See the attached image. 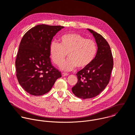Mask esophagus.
<instances>
[{
    "instance_id": "esophagus-1",
    "label": "esophagus",
    "mask_w": 135,
    "mask_h": 135,
    "mask_svg": "<svg viewBox=\"0 0 135 135\" xmlns=\"http://www.w3.org/2000/svg\"><path fill=\"white\" fill-rule=\"evenodd\" d=\"M69 75V74H67V73H62V76H68Z\"/></svg>"
}]
</instances>
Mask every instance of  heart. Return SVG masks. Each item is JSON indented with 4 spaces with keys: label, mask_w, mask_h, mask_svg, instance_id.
<instances>
[{
    "label": "heart",
    "mask_w": 135,
    "mask_h": 135,
    "mask_svg": "<svg viewBox=\"0 0 135 135\" xmlns=\"http://www.w3.org/2000/svg\"><path fill=\"white\" fill-rule=\"evenodd\" d=\"M51 59L56 65H60L65 58L69 59L60 67L64 71H71L76 67L79 69L89 66L97 53V46L92 40H88L79 33H68L60 38V44L53 41L50 47Z\"/></svg>",
    "instance_id": "b5f03b06"
}]
</instances>
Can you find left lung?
Masks as SVG:
<instances>
[{
	"label": "left lung",
	"instance_id": "1",
	"mask_svg": "<svg viewBox=\"0 0 135 135\" xmlns=\"http://www.w3.org/2000/svg\"><path fill=\"white\" fill-rule=\"evenodd\" d=\"M97 43V55L92 62L76 74L78 81L71 89L80 98L89 99L100 94L109 83L113 67V59L110 46L105 38L91 29Z\"/></svg>",
	"mask_w": 135,
	"mask_h": 135
}]
</instances>
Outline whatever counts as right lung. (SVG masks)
<instances>
[{
	"label": "right lung",
	"mask_w": 135,
	"mask_h": 135,
	"mask_svg": "<svg viewBox=\"0 0 135 135\" xmlns=\"http://www.w3.org/2000/svg\"><path fill=\"white\" fill-rule=\"evenodd\" d=\"M64 27L37 25L23 36L15 60L19 84L28 93L42 95L50 91L60 71L51 62L50 47L53 37Z\"/></svg>",
	"instance_id": "1"
}]
</instances>
